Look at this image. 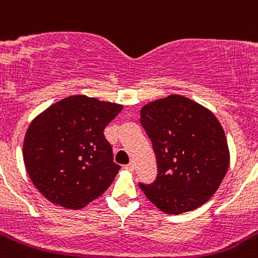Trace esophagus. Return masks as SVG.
Masks as SVG:
<instances>
[{
    "label": "esophagus",
    "mask_w": 258,
    "mask_h": 258,
    "mask_svg": "<svg viewBox=\"0 0 258 258\" xmlns=\"http://www.w3.org/2000/svg\"><path fill=\"white\" fill-rule=\"evenodd\" d=\"M124 168H126V169L128 170V172H134V170H135V165H134V163H128V164H127L126 167H124Z\"/></svg>",
    "instance_id": "1"
}]
</instances>
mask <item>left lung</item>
Returning <instances> with one entry per match:
<instances>
[{"mask_svg":"<svg viewBox=\"0 0 258 258\" xmlns=\"http://www.w3.org/2000/svg\"><path fill=\"white\" fill-rule=\"evenodd\" d=\"M140 123L158 167L153 183H140L145 196L175 215L209 201L229 167L227 137L215 115L188 98L169 95L146 104Z\"/></svg>","mask_w":258,"mask_h":258,"instance_id":"8db88e82","label":"left lung"}]
</instances>
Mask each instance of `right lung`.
Returning <instances> with one entry per match:
<instances>
[{"mask_svg": "<svg viewBox=\"0 0 258 258\" xmlns=\"http://www.w3.org/2000/svg\"><path fill=\"white\" fill-rule=\"evenodd\" d=\"M121 104L74 95L54 103L31 122L24 140L26 172L56 205L81 209L110 186L121 165L104 128Z\"/></svg>", "mask_w": 258, "mask_h": 258, "instance_id": "obj_1", "label": "right lung"}]
</instances>
